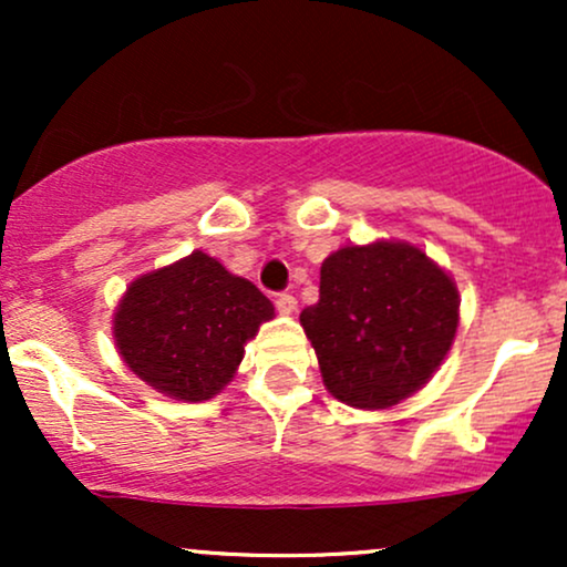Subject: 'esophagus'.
Segmentation results:
<instances>
[{"mask_svg": "<svg viewBox=\"0 0 567 567\" xmlns=\"http://www.w3.org/2000/svg\"><path fill=\"white\" fill-rule=\"evenodd\" d=\"M275 303H277V311H279V315H292V311L298 309L296 296H290V292H279Z\"/></svg>", "mask_w": 567, "mask_h": 567, "instance_id": "obj_1", "label": "esophagus"}]
</instances>
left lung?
I'll return each instance as SVG.
<instances>
[{"label":"left lung","mask_w":567,"mask_h":567,"mask_svg":"<svg viewBox=\"0 0 567 567\" xmlns=\"http://www.w3.org/2000/svg\"><path fill=\"white\" fill-rule=\"evenodd\" d=\"M458 290L421 247L347 245L320 269L301 324L336 400L383 410L437 373L458 328Z\"/></svg>","instance_id":"8db88e82"}]
</instances>
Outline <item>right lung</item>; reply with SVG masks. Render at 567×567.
I'll use <instances>...</instances> for the list:
<instances>
[{"mask_svg": "<svg viewBox=\"0 0 567 567\" xmlns=\"http://www.w3.org/2000/svg\"><path fill=\"white\" fill-rule=\"evenodd\" d=\"M271 317L275 306L250 279L194 250L130 282L114 311V341L148 386L202 402L234 379L245 343Z\"/></svg>", "mask_w": 567, "mask_h": 567, "instance_id": "right-lung-1", "label": "right lung"}]
</instances>
